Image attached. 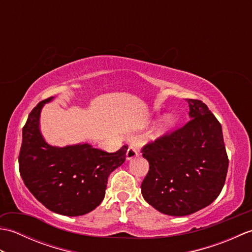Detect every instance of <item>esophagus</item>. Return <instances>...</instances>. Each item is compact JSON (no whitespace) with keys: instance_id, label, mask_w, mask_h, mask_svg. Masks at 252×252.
<instances>
[{"instance_id":"obj_1","label":"esophagus","mask_w":252,"mask_h":252,"mask_svg":"<svg viewBox=\"0 0 252 252\" xmlns=\"http://www.w3.org/2000/svg\"><path fill=\"white\" fill-rule=\"evenodd\" d=\"M126 159L127 160H131V159H133V158H135L137 155H138V153H137V151H136V148L135 147H133V146H130L129 148H127V151H126Z\"/></svg>"}]
</instances>
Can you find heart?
I'll list each match as a JSON object with an SVG mask.
<instances>
[{
    "label": "heart",
    "mask_w": 252,
    "mask_h": 252,
    "mask_svg": "<svg viewBox=\"0 0 252 252\" xmlns=\"http://www.w3.org/2000/svg\"><path fill=\"white\" fill-rule=\"evenodd\" d=\"M175 125V117L172 114H168L163 117L161 125L158 127V130L156 132V136L163 135L164 133H167L171 127H173Z\"/></svg>",
    "instance_id": "b5f03b06"
}]
</instances>
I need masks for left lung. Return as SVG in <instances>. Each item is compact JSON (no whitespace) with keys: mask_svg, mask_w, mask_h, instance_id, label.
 Returning a JSON list of instances; mask_svg holds the SVG:
<instances>
[{"mask_svg":"<svg viewBox=\"0 0 252 252\" xmlns=\"http://www.w3.org/2000/svg\"><path fill=\"white\" fill-rule=\"evenodd\" d=\"M190 120L142 148L149 163L141 185L149 205L184 217L210 205L225 183L228 158L221 123L198 99H186Z\"/></svg>","mask_w":252,"mask_h":252,"instance_id":"obj_1","label":"left lung"}]
</instances>
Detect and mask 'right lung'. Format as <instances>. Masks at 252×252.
I'll use <instances>...</instances> for the list:
<instances>
[{"instance_id": "right-lung-1", "label": "right lung", "mask_w": 252, "mask_h": 252, "mask_svg": "<svg viewBox=\"0 0 252 252\" xmlns=\"http://www.w3.org/2000/svg\"><path fill=\"white\" fill-rule=\"evenodd\" d=\"M40 101L23 127L19 172L27 189L42 205L55 213L78 217L100 205L109 174L125 162L127 146L106 153L89 144L56 147L40 132Z\"/></svg>"}]
</instances>
